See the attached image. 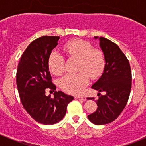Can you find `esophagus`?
<instances>
[{"label":"esophagus","instance_id":"1","mask_svg":"<svg viewBox=\"0 0 146 146\" xmlns=\"http://www.w3.org/2000/svg\"><path fill=\"white\" fill-rule=\"evenodd\" d=\"M76 99H80V100H83V101H86V98L85 96H75Z\"/></svg>","mask_w":146,"mask_h":146}]
</instances>
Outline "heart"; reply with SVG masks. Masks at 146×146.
I'll list each match as a JSON object with an SVG mask.
<instances>
[{
  "label": "heart",
  "mask_w": 146,
  "mask_h": 146,
  "mask_svg": "<svg viewBox=\"0 0 146 146\" xmlns=\"http://www.w3.org/2000/svg\"><path fill=\"white\" fill-rule=\"evenodd\" d=\"M64 52L69 58L78 59L76 74H68L59 81L64 91L72 94L82 92L88 85L90 77L96 79L102 74L105 66V57L101 50L94 48L90 42L74 38L65 44ZM50 70L55 75H60L65 70V60L60 54L52 52L48 60Z\"/></svg>",
  "instance_id": "heart-1"
}]
</instances>
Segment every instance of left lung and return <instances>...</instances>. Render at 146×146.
I'll use <instances>...</instances> for the list:
<instances>
[{
	"label": "left lung",
	"instance_id": "left-lung-1",
	"mask_svg": "<svg viewBox=\"0 0 146 146\" xmlns=\"http://www.w3.org/2000/svg\"><path fill=\"white\" fill-rule=\"evenodd\" d=\"M99 40L105 66L102 75L91 88L104 94L99 93L97 109L88 115L89 121L96 125L111 123L119 116L128 102L131 87V68L126 55L114 42L104 37Z\"/></svg>",
	"mask_w": 146,
	"mask_h": 146
}]
</instances>
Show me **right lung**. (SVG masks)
<instances>
[{"mask_svg": "<svg viewBox=\"0 0 146 146\" xmlns=\"http://www.w3.org/2000/svg\"><path fill=\"white\" fill-rule=\"evenodd\" d=\"M59 36H42L28 46L17 66L16 82L20 100L27 113L42 124H54L63 119L67 105L74 97L56 91L49 71L48 60ZM54 91V97L45 90Z\"/></svg>", "mask_w": 146, "mask_h": 146, "instance_id": "right-lung-1", "label": "right lung"}]
</instances>
